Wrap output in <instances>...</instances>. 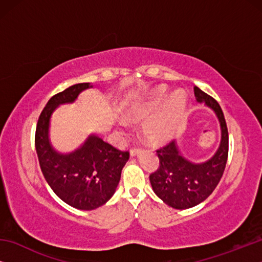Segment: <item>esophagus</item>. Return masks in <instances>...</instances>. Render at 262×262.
<instances>
[{"mask_svg":"<svg viewBox=\"0 0 262 262\" xmlns=\"http://www.w3.org/2000/svg\"><path fill=\"white\" fill-rule=\"evenodd\" d=\"M139 152H141V149H139V148H132V149H130V156H132V157L136 156V155L139 154Z\"/></svg>","mask_w":262,"mask_h":262,"instance_id":"1","label":"esophagus"}]
</instances>
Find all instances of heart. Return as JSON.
I'll return each instance as SVG.
<instances>
[{
    "label": "heart",
    "mask_w": 262,
    "mask_h": 262,
    "mask_svg": "<svg viewBox=\"0 0 262 262\" xmlns=\"http://www.w3.org/2000/svg\"><path fill=\"white\" fill-rule=\"evenodd\" d=\"M167 96L165 86H158L142 100L132 104L125 117L141 121L142 134L151 144H162L173 135L183 115L187 98L183 91H176Z\"/></svg>",
    "instance_id": "1"
}]
</instances>
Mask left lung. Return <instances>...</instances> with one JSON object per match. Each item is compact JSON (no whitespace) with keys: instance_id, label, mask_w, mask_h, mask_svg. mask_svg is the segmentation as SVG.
Wrapping results in <instances>:
<instances>
[{"instance_id":"1","label":"left lung","mask_w":262,"mask_h":262,"mask_svg":"<svg viewBox=\"0 0 262 262\" xmlns=\"http://www.w3.org/2000/svg\"><path fill=\"white\" fill-rule=\"evenodd\" d=\"M194 95L219 118L221 143L214 156L199 164L181 156L174 141L157 150L159 166L150 174V184L157 196L174 209H188L205 201L219 185L228 161L229 133L221 106L198 86H194Z\"/></svg>"}]
</instances>
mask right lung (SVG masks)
<instances>
[{"instance_id": "1", "label": "right lung", "mask_w": 262, "mask_h": 262, "mask_svg": "<svg viewBox=\"0 0 262 262\" xmlns=\"http://www.w3.org/2000/svg\"><path fill=\"white\" fill-rule=\"evenodd\" d=\"M90 83H78L48 100L38 119L35 150L48 185L62 201L81 210H92L105 205L120 181L122 167L129 152L121 151L97 135H90L77 150L60 154L51 145V115L61 104L74 103Z\"/></svg>"}]
</instances>
